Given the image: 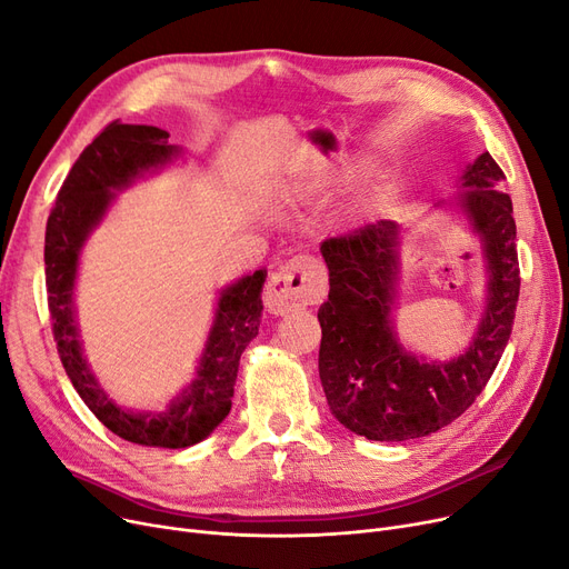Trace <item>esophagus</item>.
<instances>
[{"label": "esophagus", "mask_w": 569, "mask_h": 569, "mask_svg": "<svg viewBox=\"0 0 569 569\" xmlns=\"http://www.w3.org/2000/svg\"><path fill=\"white\" fill-rule=\"evenodd\" d=\"M320 295H323V271L318 262L309 256H295L269 277L262 302L269 313L286 316L295 309L316 305Z\"/></svg>", "instance_id": "34e87169"}]
</instances>
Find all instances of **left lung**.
Listing matches in <instances>:
<instances>
[{
	"instance_id": "obj_1",
	"label": "left lung",
	"mask_w": 569,
	"mask_h": 569,
	"mask_svg": "<svg viewBox=\"0 0 569 569\" xmlns=\"http://www.w3.org/2000/svg\"><path fill=\"white\" fill-rule=\"evenodd\" d=\"M460 202L483 239L490 269L488 309L472 346L451 362L416 360L390 330L398 277V226L377 220L330 237L320 253L330 271L318 320L323 339L318 372L341 426L375 441H407L453 423L486 388L509 341L518 290V253L507 179L486 151L465 171Z\"/></svg>"
}]
</instances>
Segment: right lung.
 Returning a JSON list of instances; mask_svg holds the SVG:
<instances>
[{"instance_id": "1", "label": "right lung", "mask_w": 569, "mask_h": 569, "mask_svg": "<svg viewBox=\"0 0 569 569\" xmlns=\"http://www.w3.org/2000/svg\"><path fill=\"white\" fill-rule=\"evenodd\" d=\"M177 156L169 132L151 126H122L120 120L97 134L73 162L58 192L46 226V292L53 337L69 381L88 409L118 437L153 449H186L202 441L230 413L241 351L260 328L264 271L243 277L218 302L200 379L164 413H130L118 409L94 381L81 356L71 288L77 279L79 251L88 232L100 223L111 202V190L130 183L141 171Z\"/></svg>"}]
</instances>
